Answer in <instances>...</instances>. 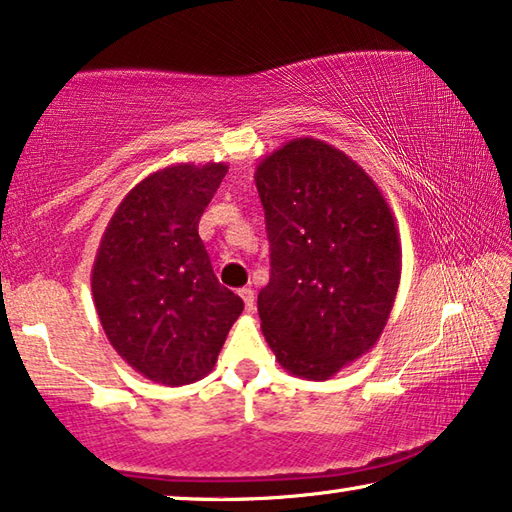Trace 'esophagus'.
<instances>
[{
    "instance_id": "34e87169",
    "label": "esophagus",
    "mask_w": 512,
    "mask_h": 512,
    "mask_svg": "<svg viewBox=\"0 0 512 512\" xmlns=\"http://www.w3.org/2000/svg\"><path fill=\"white\" fill-rule=\"evenodd\" d=\"M239 296H241V300H243V305H246V310L250 312V310H255V291L250 289V287H243V289H239Z\"/></svg>"
}]
</instances>
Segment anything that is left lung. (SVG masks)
Instances as JSON below:
<instances>
[{
    "instance_id": "8db88e82",
    "label": "left lung",
    "mask_w": 512,
    "mask_h": 512,
    "mask_svg": "<svg viewBox=\"0 0 512 512\" xmlns=\"http://www.w3.org/2000/svg\"><path fill=\"white\" fill-rule=\"evenodd\" d=\"M255 184L271 243L262 332L291 376L328 380L387 326L401 282L394 214L358 161L310 136L266 154Z\"/></svg>"
}]
</instances>
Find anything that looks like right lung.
Instances as JSON below:
<instances>
[{
  "instance_id": "right-lung-1",
  "label": "right lung",
  "mask_w": 512,
  "mask_h": 512,
  "mask_svg": "<svg viewBox=\"0 0 512 512\" xmlns=\"http://www.w3.org/2000/svg\"><path fill=\"white\" fill-rule=\"evenodd\" d=\"M225 164H173L150 173L113 212L91 289L104 335L129 367L180 387L214 369L243 300L216 280L198 234Z\"/></svg>"
}]
</instances>
